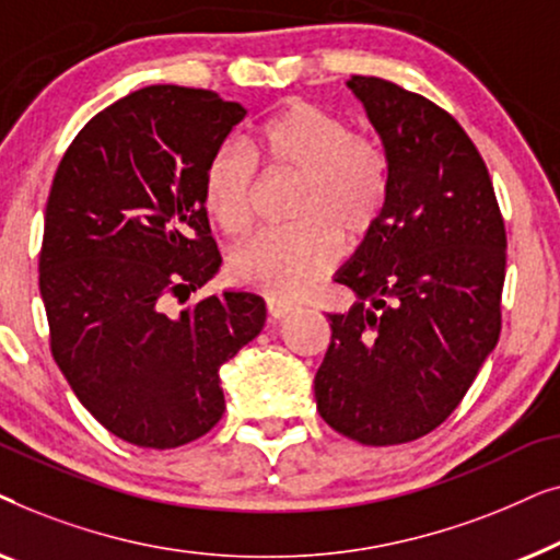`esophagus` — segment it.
Masks as SVG:
<instances>
[{"instance_id": "34e87169", "label": "esophagus", "mask_w": 560, "mask_h": 560, "mask_svg": "<svg viewBox=\"0 0 560 560\" xmlns=\"http://www.w3.org/2000/svg\"><path fill=\"white\" fill-rule=\"evenodd\" d=\"M293 311H295L293 303L280 301V298H267V313H270L275 320L290 316V313H293Z\"/></svg>"}]
</instances>
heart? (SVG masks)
<instances>
[{
    "mask_svg": "<svg viewBox=\"0 0 560 560\" xmlns=\"http://www.w3.org/2000/svg\"><path fill=\"white\" fill-rule=\"evenodd\" d=\"M244 151L213 152L203 178V203L229 240L255 224L259 178H298L295 226L255 236L232 257V278L270 298H293L336 259V236L354 244L372 232L389 190V165L374 137L351 135L347 121L308 102H290L244 137Z\"/></svg>",
    "mask_w": 560,
    "mask_h": 560,
    "instance_id": "heart-1",
    "label": "heart"
}]
</instances>
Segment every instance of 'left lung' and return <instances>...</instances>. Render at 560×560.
Listing matches in <instances>:
<instances>
[{
	"instance_id": "left-lung-1",
	"label": "left lung",
	"mask_w": 560,
	"mask_h": 560,
	"mask_svg": "<svg viewBox=\"0 0 560 560\" xmlns=\"http://www.w3.org/2000/svg\"><path fill=\"white\" fill-rule=\"evenodd\" d=\"M347 86L385 148L389 190L336 272L357 303L328 313L313 389L334 431L395 446L439 428L497 347L508 236L485 160L448 112L374 75Z\"/></svg>"
}]
</instances>
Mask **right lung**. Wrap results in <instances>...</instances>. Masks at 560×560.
I'll return each instance as SVG.
<instances>
[{
  "label": "right lung",
  "instance_id": "add662e5",
  "mask_svg": "<svg viewBox=\"0 0 560 560\" xmlns=\"http://www.w3.org/2000/svg\"><path fill=\"white\" fill-rule=\"evenodd\" d=\"M244 117L213 91L140 89L75 135L52 178L40 252L52 359L83 408L135 446L209 433L226 408L221 364L265 326V301L244 290L165 311L219 272L203 178Z\"/></svg>",
  "mask_w": 560,
  "mask_h": 560
}]
</instances>
